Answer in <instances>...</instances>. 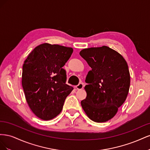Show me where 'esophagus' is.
<instances>
[{
  "instance_id": "obj_1",
  "label": "esophagus",
  "mask_w": 150,
  "mask_h": 150,
  "mask_svg": "<svg viewBox=\"0 0 150 150\" xmlns=\"http://www.w3.org/2000/svg\"><path fill=\"white\" fill-rule=\"evenodd\" d=\"M83 87H84V84L83 83H81L76 86L77 89H82L83 88Z\"/></svg>"
}]
</instances>
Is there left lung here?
Segmentation results:
<instances>
[{
	"mask_svg": "<svg viewBox=\"0 0 150 150\" xmlns=\"http://www.w3.org/2000/svg\"><path fill=\"white\" fill-rule=\"evenodd\" d=\"M79 54L92 69L86 76L87 96L81 106L93 121L106 122L115 116L128 96V64L120 54L105 46L84 49Z\"/></svg>",
	"mask_w": 150,
	"mask_h": 150,
	"instance_id": "left-lung-1",
	"label": "left lung"
}]
</instances>
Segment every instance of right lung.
<instances>
[{"instance_id":"right-lung-1","label":"right lung","mask_w":150,"mask_h":150,"mask_svg":"<svg viewBox=\"0 0 150 150\" xmlns=\"http://www.w3.org/2000/svg\"><path fill=\"white\" fill-rule=\"evenodd\" d=\"M73 49L44 43L34 49L22 67V85L26 101L34 114L50 120L61 112L66 97L73 88L66 84L62 67Z\"/></svg>"}]
</instances>
